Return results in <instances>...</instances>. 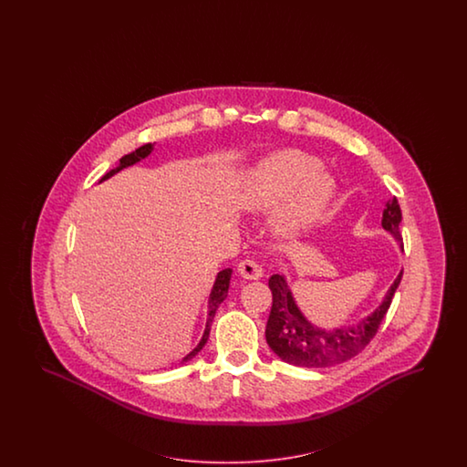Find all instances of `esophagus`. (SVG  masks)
Masks as SVG:
<instances>
[{"label":"esophagus","instance_id":"34e87169","mask_svg":"<svg viewBox=\"0 0 467 467\" xmlns=\"http://www.w3.org/2000/svg\"><path fill=\"white\" fill-rule=\"evenodd\" d=\"M238 272H240L241 275H243L244 279H250V281L260 279V277H262V274H264L262 267H260L254 260H250V258H246V260L240 262V265H238Z\"/></svg>","mask_w":467,"mask_h":467}]
</instances>
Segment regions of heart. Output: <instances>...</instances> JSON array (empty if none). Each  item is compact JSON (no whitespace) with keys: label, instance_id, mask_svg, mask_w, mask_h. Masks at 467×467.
Instances as JSON below:
<instances>
[{"label":"heart","instance_id":"1","mask_svg":"<svg viewBox=\"0 0 467 467\" xmlns=\"http://www.w3.org/2000/svg\"><path fill=\"white\" fill-rule=\"evenodd\" d=\"M336 193L334 180L317 157L301 150H279L258 161L241 186V203L248 211H265L275 202L272 229L284 238L315 226Z\"/></svg>","mask_w":467,"mask_h":467}]
</instances>
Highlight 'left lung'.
<instances>
[{
	"label": "left lung",
	"mask_w": 467,
	"mask_h": 467,
	"mask_svg": "<svg viewBox=\"0 0 467 467\" xmlns=\"http://www.w3.org/2000/svg\"><path fill=\"white\" fill-rule=\"evenodd\" d=\"M402 221V213L399 202L394 197L385 203L382 213V226L389 231L402 248V238L399 233V224ZM402 279L399 272L396 281L387 291L382 305L369 317L363 318L356 326L342 327L334 330H326L311 326L305 315L297 308L296 301L291 295V289L283 275L274 274L269 279L272 291V308L265 327V339L270 349L283 361L303 368L336 367L361 353L369 340L379 332L387 311L390 308L392 297Z\"/></svg>",
	"instance_id": "8db88e82"
}]
</instances>
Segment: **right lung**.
Segmentation results:
<instances>
[{
	"label": "right lung",
	"mask_w": 467,
	"mask_h": 467,
	"mask_svg": "<svg viewBox=\"0 0 467 467\" xmlns=\"http://www.w3.org/2000/svg\"><path fill=\"white\" fill-rule=\"evenodd\" d=\"M152 150H154V145H152V143H145V145L139 147L137 150H133L131 154H127V156L121 157V159H119V166L109 171L108 174H104L100 182H104V180L111 178V176L116 174L118 171H121L123 168H128V166H131V164L139 162L141 159H145V157L149 156ZM231 272H233V270L224 269L221 270V272L217 274L215 283H213V293H211V297H209V318H207V326H205V330H203V336H202V340L198 342L197 348H195L192 353L186 354L182 363H184V361H190L192 358H195V356L202 351V348L205 346L207 339H209V334H211V324H213V317H215V311H217L219 305H221L227 296L229 281H231Z\"/></svg>",
	"instance_id": "add662e5"
}]
</instances>
